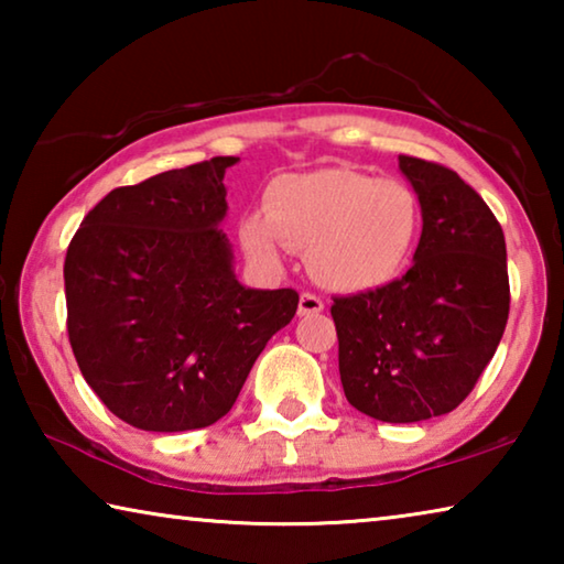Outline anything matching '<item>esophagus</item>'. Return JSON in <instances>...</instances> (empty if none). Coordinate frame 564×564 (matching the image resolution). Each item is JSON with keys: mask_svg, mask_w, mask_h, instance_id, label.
<instances>
[{"mask_svg": "<svg viewBox=\"0 0 564 564\" xmlns=\"http://www.w3.org/2000/svg\"><path fill=\"white\" fill-rule=\"evenodd\" d=\"M323 311V301L316 293H301L299 299V316H316V313Z\"/></svg>", "mask_w": 564, "mask_h": 564, "instance_id": "1", "label": "esophagus"}]
</instances>
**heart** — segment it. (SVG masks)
Listing matches in <instances>:
<instances>
[{
	"mask_svg": "<svg viewBox=\"0 0 564 564\" xmlns=\"http://www.w3.org/2000/svg\"><path fill=\"white\" fill-rule=\"evenodd\" d=\"M420 226V202L403 181L333 166L275 178L265 212H246L238 238L263 269H279L285 246L308 248L313 279L360 293L405 271Z\"/></svg>",
	"mask_w": 564,
	"mask_h": 564,
	"instance_id": "heart-1",
	"label": "heart"
}]
</instances>
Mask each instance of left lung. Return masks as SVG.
I'll list each match as a JSON object with an SVG mask.
<instances>
[{"instance_id":"1","label":"left lung","mask_w":564,"mask_h":564,"mask_svg":"<svg viewBox=\"0 0 564 564\" xmlns=\"http://www.w3.org/2000/svg\"><path fill=\"white\" fill-rule=\"evenodd\" d=\"M423 234L403 279L338 295V370L348 403L383 423L455 410L500 346L510 313L505 236L473 186L433 161L398 156Z\"/></svg>"}]
</instances>
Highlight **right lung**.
Here are the masks:
<instances>
[{"instance_id": "obj_1", "label": "right lung", "mask_w": 564, "mask_h": 564, "mask_svg": "<svg viewBox=\"0 0 564 564\" xmlns=\"http://www.w3.org/2000/svg\"><path fill=\"white\" fill-rule=\"evenodd\" d=\"M234 156L113 188L64 261L66 330L94 393L139 431L214 425L299 308L293 289H246L224 234Z\"/></svg>"}]
</instances>
